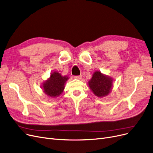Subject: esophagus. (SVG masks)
<instances>
[{
    "label": "esophagus",
    "mask_w": 153,
    "mask_h": 153,
    "mask_svg": "<svg viewBox=\"0 0 153 153\" xmlns=\"http://www.w3.org/2000/svg\"><path fill=\"white\" fill-rule=\"evenodd\" d=\"M74 77L75 79H81L82 76H74Z\"/></svg>",
    "instance_id": "1"
}]
</instances>
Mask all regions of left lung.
<instances>
[{
    "label": "left lung",
    "mask_w": 153,
    "mask_h": 153,
    "mask_svg": "<svg viewBox=\"0 0 153 153\" xmlns=\"http://www.w3.org/2000/svg\"><path fill=\"white\" fill-rule=\"evenodd\" d=\"M113 79L103 74L100 71H96L88 81V86L92 92L98 97H106L112 90Z\"/></svg>",
    "instance_id": "obj_1"
}]
</instances>
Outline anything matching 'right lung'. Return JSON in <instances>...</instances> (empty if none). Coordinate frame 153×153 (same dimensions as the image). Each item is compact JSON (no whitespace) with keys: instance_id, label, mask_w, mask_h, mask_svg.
I'll list each match as a JSON object with an SVG mask.
<instances>
[{"instance_id":"obj_1","label":"right lung","mask_w":153,"mask_h":153,"mask_svg":"<svg viewBox=\"0 0 153 153\" xmlns=\"http://www.w3.org/2000/svg\"><path fill=\"white\" fill-rule=\"evenodd\" d=\"M67 76H62L60 73L55 71L51 73L50 77L43 82L41 88L44 93L51 98H56L63 93L67 81Z\"/></svg>"}]
</instances>
